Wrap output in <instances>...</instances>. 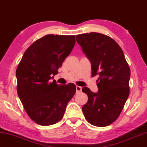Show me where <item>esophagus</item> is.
<instances>
[{
	"instance_id": "esophagus-1",
	"label": "esophagus",
	"mask_w": 147,
	"mask_h": 147,
	"mask_svg": "<svg viewBox=\"0 0 147 147\" xmlns=\"http://www.w3.org/2000/svg\"><path fill=\"white\" fill-rule=\"evenodd\" d=\"M76 93H80V92L82 91V87L79 86H76Z\"/></svg>"
}]
</instances>
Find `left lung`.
<instances>
[{"label": "left lung", "mask_w": 147, "mask_h": 147, "mask_svg": "<svg viewBox=\"0 0 147 147\" xmlns=\"http://www.w3.org/2000/svg\"><path fill=\"white\" fill-rule=\"evenodd\" d=\"M76 40L90 61L92 76H99L98 92L82 88L88 98L83 113L93 125H109L119 117L129 95V67L121 48L110 37L91 32L77 35Z\"/></svg>", "instance_id": "1"}]
</instances>
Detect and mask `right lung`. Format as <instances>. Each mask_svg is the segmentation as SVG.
Listing matches in <instances>:
<instances>
[{
    "label": "right lung",
    "mask_w": 147,
    "mask_h": 147,
    "mask_svg": "<svg viewBox=\"0 0 147 147\" xmlns=\"http://www.w3.org/2000/svg\"><path fill=\"white\" fill-rule=\"evenodd\" d=\"M75 42L74 36L47 35L26 50L18 65V95L26 113L36 123L47 126L59 121L76 92L74 84L59 85L55 80L50 81Z\"/></svg>",
    "instance_id": "obj_1"
}]
</instances>
